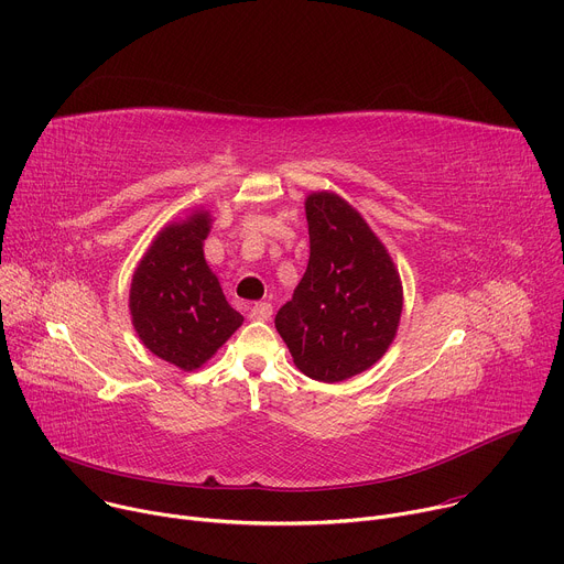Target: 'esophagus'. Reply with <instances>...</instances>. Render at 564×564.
<instances>
[{"label": "esophagus", "mask_w": 564, "mask_h": 564, "mask_svg": "<svg viewBox=\"0 0 564 564\" xmlns=\"http://www.w3.org/2000/svg\"><path fill=\"white\" fill-rule=\"evenodd\" d=\"M272 316V305L270 303H254L250 307V318L252 321H268Z\"/></svg>", "instance_id": "34e87169"}]
</instances>
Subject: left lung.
<instances>
[{"instance_id": "obj_1", "label": "left lung", "mask_w": 564, "mask_h": 564, "mask_svg": "<svg viewBox=\"0 0 564 564\" xmlns=\"http://www.w3.org/2000/svg\"><path fill=\"white\" fill-rule=\"evenodd\" d=\"M310 261L276 330L294 366L316 381H344L390 348L404 288L379 236L335 192L305 196Z\"/></svg>"}]
</instances>
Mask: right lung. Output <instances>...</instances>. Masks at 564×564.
I'll use <instances>...</instances> for the list:
<instances>
[{
  "label": "right lung",
  "mask_w": 564,
  "mask_h": 564,
  "mask_svg": "<svg viewBox=\"0 0 564 564\" xmlns=\"http://www.w3.org/2000/svg\"><path fill=\"white\" fill-rule=\"evenodd\" d=\"M209 229L212 214L203 207L167 223L142 254L129 288L138 339L185 372L207 364L243 324L205 261Z\"/></svg>",
  "instance_id": "1"
}]
</instances>
